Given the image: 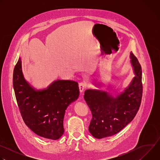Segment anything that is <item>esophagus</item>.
Returning a JSON list of instances; mask_svg holds the SVG:
<instances>
[{"instance_id": "1", "label": "esophagus", "mask_w": 160, "mask_h": 160, "mask_svg": "<svg viewBox=\"0 0 160 160\" xmlns=\"http://www.w3.org/2000/svg\"><path fill=\"white\" fill-rule=\"evenodd\" d=\"M78 87H79L80 92L82 93V92H83V91L87 87V83H85L84 82H80L79 83Z\"/></svg>"}]
</instances>
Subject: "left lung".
<instances>
[{
	"mask_svg": "<svg viewBox=\"0 0 160 160\" xmlns=\"http://www.w3.org/2000/svg\"><path fill=\"white\" fill-rule=\"evenodd\" d=\"M130 62L135 77L123 92L114 97L106 91L87 89L84 99L92 112L88 130L93 137L102 139L122 130L134 118L142 99V69L138 59L130 52ZM101 87L102 83L95 82Z\"/></svg>",
	"mask_w": 160,
	"mask_h": 160,
	"instance_id": "obj_1",
	"label": "left lung"
}]
</instances>
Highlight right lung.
<instances>
[{"label":"right lung","instance_id":"obj_1","mask_svg":"<svg viewBox=\"0 0 160 160\" xmlns=\"http://www.w3.org/2000/svg\"><path fill=\"white\" fill-rule=\"evenodd\" d=\"M78 85L75 81L57 80L37 90L25 80L20 57L14 69L13 88L22 118L34 133L46 139L57 140L62 135L65 111L78 98Z\"/></svg>","mask_w":160,"mask_h":160}]
</instances>
